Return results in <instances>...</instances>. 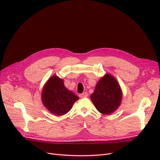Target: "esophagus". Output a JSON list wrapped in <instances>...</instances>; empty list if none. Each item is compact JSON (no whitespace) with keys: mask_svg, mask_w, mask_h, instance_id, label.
Listing matches in <instances>:
<instances>
[{"mask_svg":"<svg viewBox=\"0 0 160 160\" xmlns=\"http://www.w3.org/2000/svg\"><path fill=\"white\" fill-rule=\"evenodd\" d=\"M88 93H87V92H85V93L79 94V96L80 98H87V97H88Z\"/></svg>","mask_w":160,"mask_h":160,"instance_id":"obj_1","label":"esophagus"}]
</instances>
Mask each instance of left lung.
I'll return each mask as SVG.
<instances>
[{
	"instance_id": "1",
	"label": "left lung",
	"mask_w": 160,
	"mask_h": 160,
	"mask_svg": "<svg viewBox=\"0 0 160 160\" xmlns=\"http://www.w3.org/2000/svg\"><path fill=\"white\" fill-rule=\"evenodd\" d=\"M90 98L99 112L109 115L119 107L123 93L118 81L112 75L107 73L97 83Z\"/></svg>"
}]
</instances>
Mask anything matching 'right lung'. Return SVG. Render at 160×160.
Returning <instances> with one entry per match:
<instances>
[{
	"instance_id": "1",
	"label": "right lung",
	"mask_w": 160,
	"mask_h": 160,
	"mask_svg": "<svg viewBox=\"0 0 160 160\" xmlns=\"http://www.w3.org/2000/svg\"><path fill=\"white\" fill-rule=\"evenodd\" d=\"M41 100L43 105L52 114L61 116L67 113L79 98L68 90L64 81L57 75L47 80L42 89Z\"/></svg>"
}]
</instances>
